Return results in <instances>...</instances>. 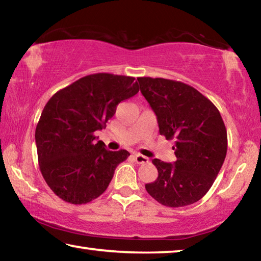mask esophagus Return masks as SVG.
Masks as SVG:
<instances>
[{"mask_svg":"<svg viewBox=\"0 0 261 261\" xmlns=\"http://www.w3.org/2000/svg\"><path fill=\"white\" fill-rule=\"evenodd\" d=\"M134 159H135V161L137 163H139V165H143V163H147L148 162V158L141 155V154H135Z\"/></svg>","mask_w":261,"mask_h":261,"instance_id":"1","label":"esophagus"}]
</instances>
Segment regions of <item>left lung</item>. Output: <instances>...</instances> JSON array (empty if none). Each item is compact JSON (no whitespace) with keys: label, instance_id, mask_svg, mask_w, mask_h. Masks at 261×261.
<instances>
[{"label":"left lung","instance_id":"obj_1","mask_svg":"<svg viewBox=\"0 0 261 261\" xmlns=\"http://www.w3.org/2000/svg\"><path fill=\"white\" fill-rule=\"evenodd\" d=\"M141 94L155 113L160 135L175 140L173 163L152 160L159 176L145 185L167 207L194 204L208 192L226 159L228 138L219 109L196 88L165 78L139 77Z\"/></svg>","mask_w":261,"mask_h":261}]
</instances>
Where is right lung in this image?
I'll list each match as a JSON object with an SVG mask.
<instances>
[{
    "instance_id": "right-lung-1",
    "label": "right lung",
    "mask_w": 261,
    "mask_h": 261,
    "mask_svg": "<svg viewBox=\"0 0 261 261\" xmlns=\"http://www.w3.org/2000/svg\"><path fill=\"white\" fill-rule=\"evenodd\" d=\"M135 77L93 73L51 96L35 129L40 171L62 200L83 205L101 196L115 169L126 160L125 149L113 152L95 131L106 127L117 105L139 92Z\"/></svg>"
}]
</instances>
